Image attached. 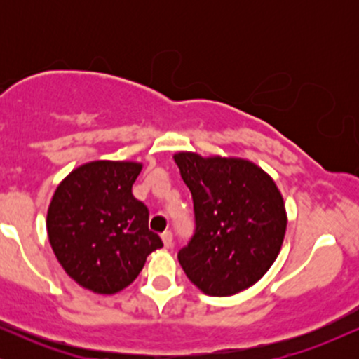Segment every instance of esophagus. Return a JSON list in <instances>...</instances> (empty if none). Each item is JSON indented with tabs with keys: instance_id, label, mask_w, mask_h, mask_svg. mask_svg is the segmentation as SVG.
<instances>
[{
	"instance_id": "esophagus-1",
	"label": "esophagus",
	"mask_w": 359,
	"mask_h": 359,
	"mask_svg": "<svg viewBox=\"0 0 359 359\" xmlns=\"http://www.w3.org/2000/svg\"><path fill=\"white\" fill-rule=\"evenodd\" d=\"M162 241L163 245H165V248H170L172 245H174V236H172L170 231H165L162 234Z\"/></svg>"
}]
</instances>
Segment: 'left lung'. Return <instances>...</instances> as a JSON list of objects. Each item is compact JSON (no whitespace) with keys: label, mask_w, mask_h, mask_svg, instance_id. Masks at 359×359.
Masks as SVG:
<instances>
[{"label":"left lung","mask_w":359,"mask_h":359,"mask_svg":"<svg viewBox=\"0 0 359 359\" xmlns=\"http://www.w3.org/2000/svg\"><path fill=\"white\" fill-rule=\"evenodd\" d=\"M192 194L196 229L179 262L196 287L228 297L257 283L278 257L287 229L282 194L269 174L241 158L174 155Z\"/></svg>","instance_id":"left-lung-1"}]
</instances>
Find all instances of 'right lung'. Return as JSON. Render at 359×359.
<instances>
[{"mask_svg":"<svg viewBox=\"0 0 359 359\" xmlns=\"http://www.w3.org/2000/svg\"><path fill=\"white\" fill-rule=\"evenodd\" d=\"M142 163H86L62 180L47 214L53 253L67 275L96 294L130 285L163 243L148 229V208L131 187Z\"/></svg>","mask_w":359,"mask_h":359,"instance_id":"obj_1","label":"right lung"}]
</instances>
